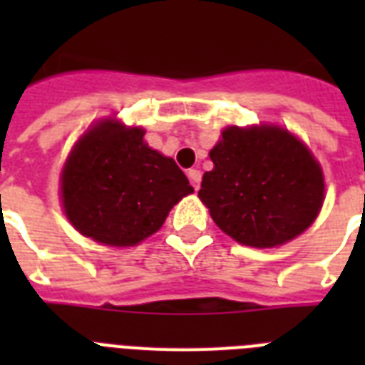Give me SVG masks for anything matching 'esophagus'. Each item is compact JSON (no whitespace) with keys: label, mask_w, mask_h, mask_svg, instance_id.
<instances>
[{"label":"esophagus","mask_w":365,"mask_h":365,"mask_svg":"<svg viewBox=\"0 0 365 365\" xmlns=\"http://www.w3.org/2000/svg\"><path fill=\"white\" fill-rule=\"evenodd\" d=\"M187 178H189V182H191V185L195 187V191H197L200 185V170H197V168H191V170H187Z\"/></svg>","instance_id":"1"}]
</instances>
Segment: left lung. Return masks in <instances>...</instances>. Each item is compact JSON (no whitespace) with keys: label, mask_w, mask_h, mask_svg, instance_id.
Returning a JSON list of instances; mask_svg holds the SVG:
<instances>
[{"label":"left lung","mask_w":365,"mask_h":365,"mask_svg":"<svg viewBox=\"0 0 365 365\" xmlns=\"http://www.w3.org/2000/svg\"><path fill=\"white\" fill-rule=\"evenodd\" d=\"M222 136L199 191L217 227L255 248L303 233L324 200L322 170L311 151L278 126H231Z\"/></svg>","instance_id":"obj_1"}]
</instances>
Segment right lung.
<instances>
[{
    "label": "right lung",
    "mask_w": 365,
    "mask_h": 365,
    "mask_svg": "<svg viewBox=\"0 0 365 365\" xmlns=\"http://www.w3.org/2000/svg\"><path fill=\"white\" fill-rule=\"evenodd\" d=\"M189 193L193 187L185 174L143 143L142 128L115 121L91 128L62 172L68 220L81 235L110 246L148 239Z\"/></svg>",
    "instance_id": "add662e5"
}]
</instances>
